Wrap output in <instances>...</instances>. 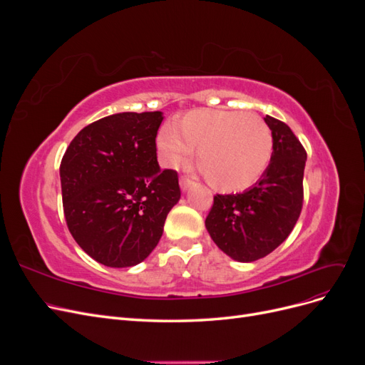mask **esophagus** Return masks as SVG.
<instances>
[{
	"instance_id": "34e87169",
	"label": "esophagus",
	"mask_w": 365,
	"mask_h": 365,
	"mask_svg": "<svg viewBox=\"0 0 365 365\" xmlns=\"http://www.w3.org/2000/svg\"><path fill=\"white\" fill-rule=\"evenodd\" d=\"M192 184H193V182H192L189 178H185V176H182V178L180 180V187H181V190H182V192H187V190H189Z\"/></svg>"
}]
</instances>
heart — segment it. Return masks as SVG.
I'll return each mask as SVG.
<instances>
[{"label":"heart","mask_w":365,"mask_h":365,"mask_svg":"<svg viewBox=\"0 0 365 365\" xmlns=\"http://www.w3.org/2000/svg\"><path fill=\"white\" fill-rule=\"evenodd\" d=\"M196 150L208 182L220 192L248 189L268 169L274 150L269 126L257 115L225 109H196L165 125L157 135V155L178 168Z\"/></svg>","instance_id":"obj_1"}]
</instances>
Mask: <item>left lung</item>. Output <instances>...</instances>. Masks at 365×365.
I'll return each instance as SVG.
<instances>
[{
  "instance_id": "obj_1",
  "label": "left lung",
  "mask_w": 365,
  "mask_h": 365,
  "mask_svg": "<svg viewBox=\"0 0 365 365\" xmlns=\"http://www.w3.org/2000/svg\"><path fill=\"white\" fill-rule=\"evenodd\" d=\"M274 150L268 169L250 189L216 195L205 219L215 244L236 262L268 256L291 235L303 205L306 150L283 121L267 115Z\"/></svg>"
}]
</instances>
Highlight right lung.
Listing matches in <instances>:
<instances>
[{
  "mask_svg": "<svg viewBox=\"0 0 365 365\" xmlns=\"http://www.w3.org/2000/svg\"><path fill=\"white\" fill-rule=\"evenodd\" d=\"M164 115L118 113L77 134L61 163L63 213L88 256L130 268L158 245L181 192L175 170H161L157 132Z\"/></svg>",
  "mask_w": 365,
  "mask_h": 365,
  "instance_id": "1",
  "label": "right lung"
}]
</instances>
